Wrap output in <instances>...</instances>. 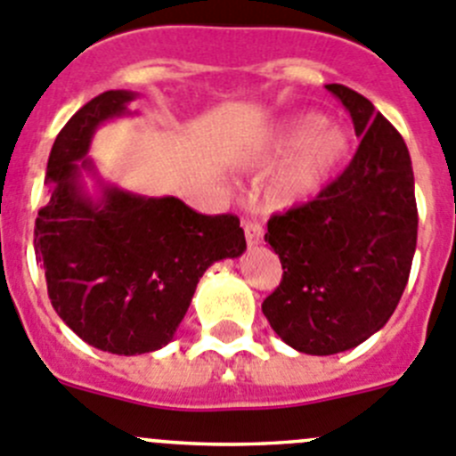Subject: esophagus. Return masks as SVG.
Returning <instances> with one entry per match:
<instances>
[{"instance_id":"1","label":"esophagus","mask_w":456,"mask_h":456,"mask_svg":"<svg viewBox=\"0 0 456 456\" xmlns=\"http://www.w3.org/2000/svg\"><path fill=\"white\" fill-rule=\"evenodd\" d=\"M245 238L249 248H256L263 242V227L258 223H245Z\"/></svg>"}]
</instances>
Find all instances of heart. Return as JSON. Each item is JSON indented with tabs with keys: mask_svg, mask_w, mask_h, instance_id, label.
I'll list each match as a JSON object with an SVG mask.
<instances>
[{
	"mask_svg": "<svg viewBox=\"0 0 456 456\" xmlns=\"http://www.w3.org/2000/svg\"><path fill=\"white\" fill-rule=\"evenodd\" d=\"M348 132L322 121L317 114H297L274 130L258 161L286 159L276 166L263 186V198L272 208H292L308 202L329 186L348 155Z\"/></svg>",
	"mask_w": 456,
	"mask_h": 456,
	"instance_id": "heart-1",
	"label": "heart"
}]
</instances>
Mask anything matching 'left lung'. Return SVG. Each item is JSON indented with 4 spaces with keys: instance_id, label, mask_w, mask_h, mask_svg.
Listing matches in <instances>:
<instances>
[{
    "instance_id": "obj_1",
    "label": "left lung",
    "mask_w": 456,
    "mask_h": 456,
    "mask_svg": "<svg viewBox=\"0 0 456 456\" xmlns=\"http://www.w3.org/2000/svg\"><path fill=\"white\" fill-rule=\"evenodd\" d=\"M351 114L360 148L313 202L272 216L265 242L283 265L263 314L288 346L333 355L394 314L416 252L414 170L394 126L362 94L326 85Z\"/></svg>"
}]
</instances>
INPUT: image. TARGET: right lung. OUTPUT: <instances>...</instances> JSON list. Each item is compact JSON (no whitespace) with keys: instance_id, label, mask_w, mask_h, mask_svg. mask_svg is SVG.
Listing matches in <instances>:
<instances>
[{"instance_id":"1","label":"right lung","mask_w":456,"mask_h":456,"mask_svg":"<svg viewBox=\"0 0 456 456\" xmlns=\"http://www.w3.org/2000/svg\"><path fill=\"white\" fill-rule=\"evenodd\" d=\"M130 89L89 101L55 137L36 220V254L51 305L89 346L142 355L175 338L198 281L248 249L236 216H202L173 195L148 198L108 184L87 155L94 132L130 117ZM94 180V193L84 177Z\"/></svg>"}]
</instances>
